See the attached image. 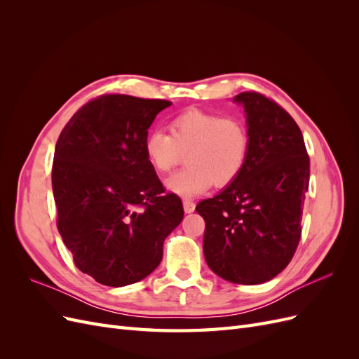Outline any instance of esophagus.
<instances>
[{
  "mask_svg": "<svg viewBox=\"0 0 359 359\" xmlns=\"http://www.w3.org/2000/svg\"><path fill=\"white\" fill-rule=\"evenodd\" d=\"M182 206H184V211H186L187 214H190V212L194 211V208H196V203H194L190 199H184L182 201Z\"/></svg>",
  "mask_w": 359,
  "mask_h": 359,
  "instance_id": "esophagus-1",
  "label": "esophagus"
}]
</instances>
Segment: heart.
Masks as SVG:
<instances>
[{
  "label": "heart",
  "mask_w": 359,
  "mask_h": 359,
  "mask_svg": "<svg viewBox=\"0 0 359 359\" xmlns=\"http://www.w3.org/2000/svg\"><path fill=\"white\" fill-rule=\"evenodd\" d=\"M169 132H149L144 153L151 168L161 175L187 153L189 168L166 181L172 193L196 196L212 184L224 187L240 177L250 153V133L243 119L191 107L170 119Z\"/></svg>",
  "instance_id": "b5f03b06"
}]
</instances>
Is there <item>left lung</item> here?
Masks as SVG:
<instances>
[{"label":"left lung","mask_w":359,"mask_h":359,"mask_svg":"<svg viewBox=\"0 0 359 359\" xmlns=\"http://www.w3.org/2000/svg\"><path fill=\"white\" fill-rule=\"evenodd\" d=\"M250 153L235 181L198 203L203 255L214 273L236 285H260L292 260L301 240L310 158L298 124L264 94L245 91Z\"/></svg>","instance_id":"8db88e82"}]
</instances>
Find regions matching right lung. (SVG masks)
<instances>
[{
  "instance_id": "obj_1",
  "label": "right lung",
  "mask_w": 359,
  "mask_h": 359,
  "mask_svg": "<svg viewBox=\"0 0 359 359\" xmlns=\"http://www.w3.org/2000/svg\"><path fill=\"white\" fill-rule=\"evenodd\" d=\"M172 103L104 94L62 128L53 154L58 232L74 265L100 285L121 287L149 276L163 243L184 217L151 168L144 140Z\"/></svg>"
}]
</instances>
